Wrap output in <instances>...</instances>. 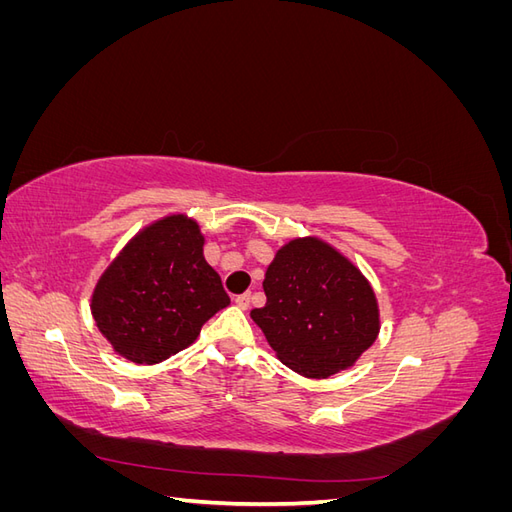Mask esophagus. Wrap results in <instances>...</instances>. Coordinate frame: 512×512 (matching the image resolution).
I'll return each instance as SVG.
<instances>
[{
    "label": "esophagus",
    "mask_w": 512,
    "mask_h": 512,
    "mask_svg": "<svg viewBox=\"0 0 512 512\" xmlns=\"http://www.w3.org/2000/svg\"><path fill=\"white\" fill-rule=\"evenodd\" d=\"M250 301H252V294H239V297L235 299V303H237V307H241V309H247L250 307Z\"/></svg>",
    "instance_id": "esophagus-1"
}]
</instances>
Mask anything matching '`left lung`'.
Instances as JSON below:
<instances>
[{
  "label": "left lung",
  "instance_id": "8db88e82",
  "mask_svg": "<svg viewBox=\"0 0 512 512\" xmlns=\"http://www.w3.org/2000/svg\"><path fill=\"white\" fill-rule=\"evenodd\" d=\"M262 288L267 303L250 316L277 359L305 378L352 367L380 333L378 299L367 277L318 237L282 245Z\"/></svg>",
  "mask_w": 512,
  "mask_h": 512
}]
</instances>
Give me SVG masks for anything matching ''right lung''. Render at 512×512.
Listing matches in <instances>:
<instances>
[{
	"mask_svg": "<svg viewBox=\"0 0 512 512\" xmlns=\"http://www.w3.org/2000/svg\"><path fill=\"white\" fill-rule=\"evenodd\" d=\"M203 245L196 220L166 215L138 230L100 275L91 316L123 359L166 361L194 344L203 324L230 303Z\"/></svg>",
	"mask_w": 512,
	"mask_h": 512,
	"instance_id": "obj_1",
	"label": "right lung"
}]
</instances>
